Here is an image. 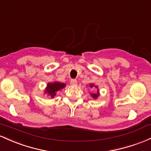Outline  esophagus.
Wrapping results in <instances>:
<instances>
[{
  "label": "esophagus",
  "instance_id": "34e87169",
  "mask_svg": "<svg viewBox=\"0 0 151 151\" xmlns=\"http://www.w3.org/2000/svg\"><path fill=\"white\" fill-rule=\"evenodd\" d=\"M70 85H72V86H76L77 85V81L76 80V79H71L70 80Z\"/></svg>",
  "mask_w": 151,
  "mask_h": 151
}]
</instances>
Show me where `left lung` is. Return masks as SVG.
<instances>
[{
  "label": "left lung",
  "instance_id": "1",
  "mask_svg": "<svg viewBox=\"0 0 151 151\" xmlns=\"http://www.w3.org/2000/svg\"><path fill=\"white\" fill-rule=\"evenodd\" d=\"M89 86L91 88L95 87V88H96L98 89V86H95V85L93 84V83L90 85ZM91 96H92V97L94 98V99H96V98H97L98 96H99V91L98 90V91H97V93H91Z\"/></svg>",
  "mask_w": 151,
  "mask_h": 151
}]
</instances>
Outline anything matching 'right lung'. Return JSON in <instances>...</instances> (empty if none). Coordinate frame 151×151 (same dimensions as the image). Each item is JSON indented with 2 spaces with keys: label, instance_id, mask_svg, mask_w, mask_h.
I'll list each match as a JSON object with an SVG mask.
<instances>
[{
  "label": "right lung",
  "instance_id": "add662e5",
  "mask_svg": "<svg viewBox=\"0 0 151 151\" xmlns=\"http://www.w3.org/2000/svg\"><path fill=\"white\" fill-rule=\"evenodd\" d=\"M65 83H61L60 82H53L51 83H48L46 88H45V93L48 94V96H50V98H53L56 95L57 91L65 88Z\"/></svg>",
  "mask_w": 151,
  "mask_h": 151
}]
</instances>
